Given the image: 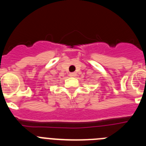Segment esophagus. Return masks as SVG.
Returning <instances> with one entry per match:
<instances>
[{
    "label": "esophagus",
    "mask_w": 146,
    "mask_h": 146,
    "mask_svg": "<svg viewBox=\"0 0 146 146\" xmlns=\"http://www.w3.org/2000/svg\"><path fill=\"white\" fill-rule=\"evenodd\" d=\"M76 73L75 72H72V73H69V76H70V77H75L76 76Z\"/></svg>",
    "instance_id": "obj_1"
}]
</instances>
